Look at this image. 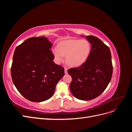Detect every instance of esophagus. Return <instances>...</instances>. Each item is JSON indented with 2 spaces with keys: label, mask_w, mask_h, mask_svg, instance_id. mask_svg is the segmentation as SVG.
Instances as JSON below:
<instances>
[{
  "label": "esophagus",
  "mask_w": 132,
  "mask_h": 132,
  "mask_svg": "<svg viewBox=\"0 0 132 132\" xmlns=\"http://www.w3.org/2000/svg\"><path fill=\"white\" fill-rule=\"evenodd\" d=\"M67 70H68V69H67V68H64V73H65V74H68V71Z\"/></svg>",
  "instance_id": "34e87169"
}]
</instances>
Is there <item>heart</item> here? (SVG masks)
Listing matches in <instances>:
<instances>
[{"label":"heart","instance_id":"heart-1","mask_svg":"<svg viewBox=\"0 0 132 132\" xmlns=\"http://www.w3.org/2000/svg\"><path fill=\"white\" fill-rule=\"evenodd\" d=\"M54 61L60 64L66 56V62L70 67H78L85 63L91 52V43L86 39H65L60 41L57 48L52 50Z\"/></svg>","mask_w":132,"mask_h":132}]
</instances>
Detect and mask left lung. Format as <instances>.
I'll return each mask as SVG.
<instances>
[{
  "label": "left lung",
  "mask_w": 132,
  "mask_h": 132,
  "mask_svg": "<svg viewBox=\"0 0 132 132\" xmlns=\"http://www.w3.org/2000/svg\"><path fill=\"white\" fill-rule=\"evenodd\" d=\"M86 38L91 45L89 58L78 68L68 70L72 78L70 90L75 97L84 101L100 95L110 83L113 67L110 50L100 39L93 36Z\"/></svg>",
  "instance_id": "obj_1"
}]
</instances>
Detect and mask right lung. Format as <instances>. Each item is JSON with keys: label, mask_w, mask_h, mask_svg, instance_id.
<instances>
[{"label": "right lung", "mask_w": 132, "mask_h": 132, "mask_svg": "<svg viewBox=\"0 0 132 132\" xmlns=\"http://www.w3.org/2000/svg\"><path fill=\"white\" fill-rule=\"evenodd\" d=\"M46 37L29 38L15 48L11 68L16 88L28 100L39 102L52 96L64 69L55 64Z\"/></svg>", "instance_id": "obj_1"}]
</instances>
